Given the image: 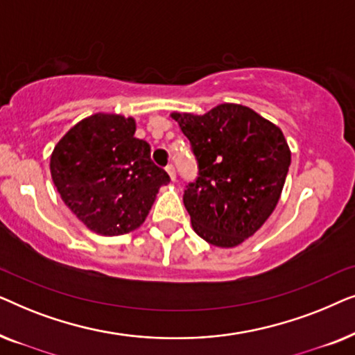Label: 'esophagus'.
I'll use <instances>...</instances> for the list:
<instances>
[{
	"mask_svg": "<svg viewBox=\"0 0 355 355\" xmlns=\"http://www.w3.org/2000/svg\"><path fill=\"white\" fill-rule=\"evenodd\" d=\"M166 173L169 174V178H171V181H176V169H174L173 164H168Z\"/></svg>",
	"mask_w": 355,
	"mask_h": 355,
	"instance_id": "1",
	"label": "esophagus"
}]
</instances>
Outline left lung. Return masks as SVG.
<instances>
[{"label": "left lung", "instance_id": "1", "mask_svg": "<svg viewBox=\"0 0 355 355\" xmlns=\"http://www.w3.org/2000/svg\"><path fill=\"white\" fill-rule=\"evenodd\" d=\"M173 118L197 159L198 174L182 197L193 231L216 247L239 245L279 200L291 164L283 132L254 110L232 103Z\"/></svg>", "mask_w": 355, "mask_h": 355}]
</instances>
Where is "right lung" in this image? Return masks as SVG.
Returning a JSON list of instances; mask_svg holds the SVG:
<instances>
[{"label": "right lung", "instance_id": "add662e5", "mask_svg": "<svg viewBox=\"0 0 355 355\" xmlns=\"http://www.w3.org/2000/svg\"><path fill=\"white\" fill-rule=\"evenodd\" d=\"M134 132L132 118L98 113L76 124L51 155V178L62 202L98 234L137 230L158 189L169 182L150 158V145Z\"/></svg>", "mask_w": 355, "mask_h": 355}]
</instances>
